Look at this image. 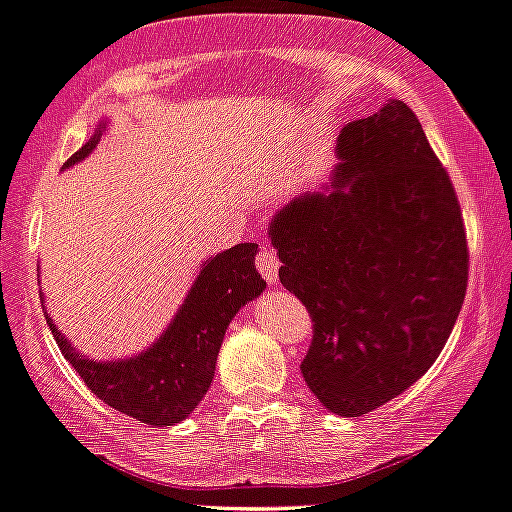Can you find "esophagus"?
Listing matches in <instances>:
<instances>
[{"label": "esophagus", "instance_id": "34e87169", "mask_svg": "<svg viewBox=\"0 0 512 512\" xmlns=\"http://www.w3.org/2000/svg\"><path fill=\"white\" fill-rule=\"evenodd\" d=\"M256 266H258V271H261V276L266 278L271 286H276V283H278V268H281V258L276 256V251H273V249L258 251Z\"/></svg>", "mask_w": 512, "mask_h": 512}]
</instances>
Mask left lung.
<instances>
[{
	"label": "left lung",
	"mask_w": 512,
	"mask_h": 512,
	"mask_svg": "<svg viewBox=\"0 0 512 512\" xmlns=\"http://www.w3.org/2000/svg\"><path fill=\"white\" fill-rule=\"evenodd\" d=\"M331 184L271 219L278 278L313 321L303 381L358 418L435 363L468 286L463 214L448 171L403 101L351 121Z\"/></svg>",
	"instance_id": "1"
}]
</instances>
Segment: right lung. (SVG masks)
Here are the masks:
<instances>
[{"label": "right lung", "instance_id": "obj_1", "mask_svg": "<svg viewBox=\"0 0 512 512\" xmlns=\"http://www.w3.org/2000/svg\"><path fill=\"white\" fill-rule=\"evenodd\" d=\"M104 129L106 124H99L82 149L69 156L64 169L86 159L99 144ZM256 249V244H239L224 254L206 258L174 321L139 356L91 361L62 331H57L44 308L49 331L86 388L106 406L151 428L174 426L184 421L209 391L231 318L266 288V281L254 266Z\"/></svg>", "mask_w": 512, "mask_h": 512}]
</instances>
